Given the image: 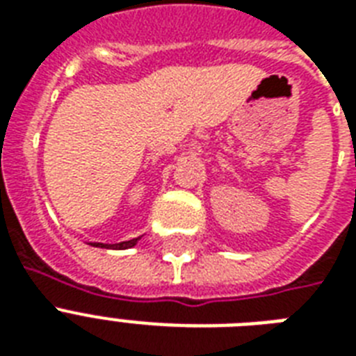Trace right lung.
I'll return each mask as SVG.
<instances>
[{"label": "right lung", "instance_id": "1", "mask_svg": "<svg viewBox=\"0 0 356 356\" xmlns=\"http://www.w3.org/2000/svg\"><path fill=\"white\" fill-rule=\"evenodd\" d=\"M138 240H140V236L138 238H133V240H127V242H120V243H99V242H94V243H90V245H94V248H107V249H129V248H134Z\"/></svg>", "mask_w": 356, "mask_h": 356}]
</instances>
